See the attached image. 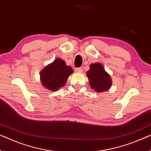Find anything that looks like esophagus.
<instances>
[{"label": "esophagus", "instance_id": "34e87169", "mask_svg": "<svg viewBox=\"0 0 151 151\" xmlns=\"http://www.w3.org/2000/svg\"><path fill=\"white\" fill-rule=\"evenodd\" d=\"M75 71L77 73H82L83 71V69H82V68H78L75 69Z\"/></svg>", "mask_w": 151, "mask_h": 151}]
</instances>
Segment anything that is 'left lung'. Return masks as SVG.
<instances>
[{
    "mask_svg": "<svg viewBox=\"0 0 151 151\" xmlns=\"http://www.w3.org/2000/svg\"><path fill=\"white\" fill-rule=\"evenodd\" d=\"M90 81V85L94 91L101 92L106 91L111 86V78L104 69L101 63H94L90 65V69L87 72Z\"/></svg>",
    "mask_w": 151,
    "mask_h": 151,
    "instance_id": "8db88e82",
    "label": "left lung"
}]
</instances>
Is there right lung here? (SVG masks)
I'll use <instances>...</instances> for the list:
<instances>
[{
    "label": "right lung",
    "mask_w": 151,
    "mask_h": 151,
    "mask_svg": "<svg viewBox=\"0 0 151 151\" xmlns=\"http://www.w3.org/2000/svg\"><path fill=\"white\" fill-rule=\"evenodd\" d=\"M72 73L70 66L66 65L62 59H57L41 71V82L46 88L55 91L65 85L67 79Z\"/></svg>",
    "instance_id": "add662e5"
}]
</instances>
